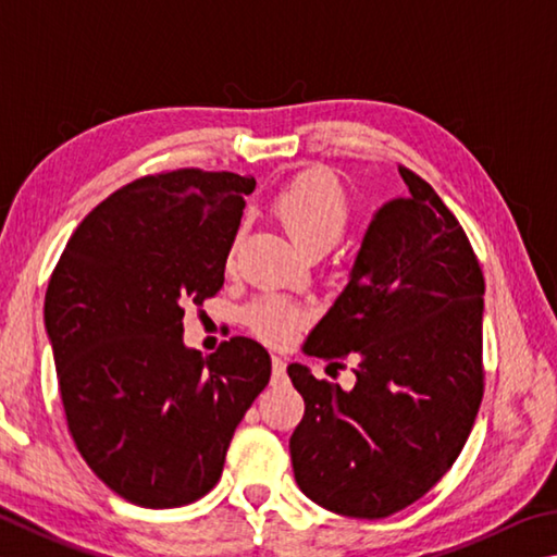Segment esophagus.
Wrapping results in <instances>:
<instances>
[{
  "mask_svg": "<svg viewBox=\"0 0 557 557\" xmlns=\"http://www.w3.org/2000/svg\"><path fill=\"white\" fill-rule=\"evenodd\" d=\"M285 368H287L285 360H282L280 356H272V382L285 380V375H287Z\"/></svg>",
  "mask_w": 557,
  "mask_h": 557,
  "instance_id": "34e87169",
  "label": "esophagus"
}]
</instances>
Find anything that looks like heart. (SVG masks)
I'll return each instance as SVG.
<instances>
[{
	"label": "heart",
	"instance_id": "b5f03b06",
	"mask_svg": "<svg viewBox=\"0 0 557 557\" xmlns=\"http://www.w3.org/2000/svg\"><path fill=\"white\" fill-rule=\"evenodd\" d=\"M272 214L301 250L317 256L331 250L346 234L350 205L336 175L329 170H307L277 191L272 199ZM244 319L260 338L287 343L305 326L309 311L285 297L265 295L250 301Z\"/></svg>",
	"mask_w": 557,
	"mask_h": 557
}]
</instances>
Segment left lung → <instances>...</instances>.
<instances>
[{"label":"left lung","instance_id":"obj_1","mask_svg":"<svg viewBox=\"0 0 557 557\" xmlns=\"http://www.w3.org/2000/svg\"><path fill=\"white\" fill-rule=\"evenodd\" d=\"M399 175L409 195L377 209L346 289L305 343L329 368L356 362V387L287 368L305 397L295 480L352 519L421 499L460 455L484 392L480 260L436 189L409 168Z\"/></svg>","mask_w":557,"mask_h":557}]
</instances>
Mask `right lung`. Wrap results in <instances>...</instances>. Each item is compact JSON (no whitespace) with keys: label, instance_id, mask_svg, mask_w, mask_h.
Returning <instances> with one entry per match:
<instances>
[{"label":"right lung","instance_id":"add662e5","mask_svg":"<svg viewBox=\"0 0 557 557\" xmlns=\"http://www.w3.org/2000/svg\"><path fill=\"white\" fill-rule=\"evenodd\" d=\"M256 177L182 168L134 180L70 236L46 292L67 431L109 490L148 509L197 502L270 382L268 350L234 336L201 356L185 307L224 287Z\"/></svg>","mask_w":557,"mask_h":557}]
</instances>
